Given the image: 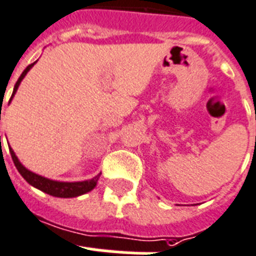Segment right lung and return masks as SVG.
<instances>
[{"label":"right lung","mask_w":256,"mask_h":256,"mask_svg":"<svg viewBox=\"0 0 256 256\" xmlns=\"http://www.w3.org/2000/svg\"><path fill=\"white\" fill-rule=\"evenodd\" d=\"M35 63L30 64L26 70L22 72V74L20 76L18 81L14 85V90L13 94H12V98H13V96L16 94V89L20 86V81L24 80V78L26 76V74L30 70V68L34 66ZM10 98V101H12ZM9 101V102H10ZM10 155H12V159H13L14 164H16V170L20 172L22 178L26 180L30 186H35V188L40 189L42 192L47 193V194H51L54 197H63V198H70V197H78L81 196V194H84L86 192H90L93 188L96 186L97 182H98L100 175H97L96 178H90V180H85V182H55V180H50L47 178H43L40 175H36L34 172L28 171L27 168H24L20 162L18 160V158L16 156V154H14L13 148L10 147Z\"/></svg>","instance_id":"right-lung-1"}]
</instances>
